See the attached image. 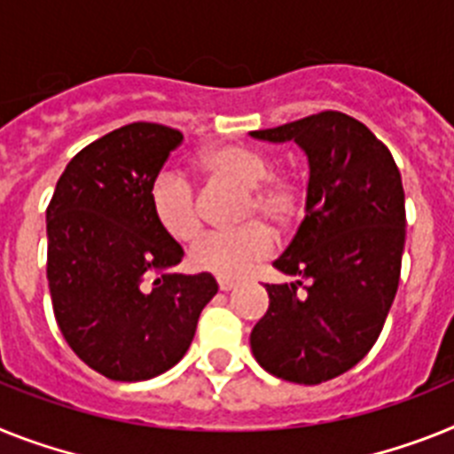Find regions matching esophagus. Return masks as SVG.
I'll return each mask as SVG.
<instances>
[{
  "mask_svg": "<svg viewBox=\"0 0 454 454\" xmlns=\"http://www.w3.org/2000/svg\"><path fill=\"white\" fill-rule=\"evenodd\" d=\"M235 286H238V284H235L233 279H219V288H221V291H233Z\"/></svg>",
  "mask_w": 454,
  "mask_h": 454,
  "instance_id": "esophagus-1",
  "label": "esophagus"
}]
</instances>
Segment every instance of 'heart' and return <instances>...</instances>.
I'll return each instance as SVG.
<instances>
[{
  "label": "heart",
  "instance_id": "b5f03b06",
  "mask_svg": "<svg viewBox=\"0 0 454 454\" xmlns=\"http://www.w3.org/2000/svg\"><path fill=\"white\" fill-rule=\"evenodd\" d=\"M200 168L212 180L228 182L245 192L239 219L254 216L274 228H288L302 216L304 189L291 175H274L272 159L247 145H215L198 156ZM150 207L156 223L177 242H189L203 228L193 182L177 168L156 173L150 186ZM274 251V235L261 221L223 233L200 238L189 251L196 270L216 274L221 279H238L256 268Z\"/></svg>",
  "mask_w": 454,
  "mask_h": 454
}]
</instances>
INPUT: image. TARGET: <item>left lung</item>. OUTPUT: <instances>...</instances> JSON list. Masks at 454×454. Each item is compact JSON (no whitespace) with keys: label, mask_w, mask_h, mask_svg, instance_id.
Here are the masks:
<instances>
[{"label":"left lung","mask_w":454,"mask_h":454,"mask_svg":"<svg viewBox=\"0 0 454 454\" xmlns=\"http://www.w3.org/2000/svg\"><path fill=\"white\" fill-rule=\"evenodd\" d=\"M251 136L295 140L309 161L307 215L274 261L295 281L265 284L251 350L277 379L318 386L356 367L383 330L406 239L402 175L386 145L337 110Z\"/></svg>","instance_id":"1"}]
</instances>
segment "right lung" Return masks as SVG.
Instances as JSON below:
<instances>
[{
    "mask_svg": "<svg viewBox=\"0 0 454 454\" xmlns=\"http://www.w3.org/2000/svg\"><path fill=\"white\" fill-rule=\"evenodd\" d=\"M177 129L133 121L68 161L45 209L48 286L75 356L106 379L147 380L180 363L219 286L170 272L184 251L156 223L150 186Z\"/></svg>",
    "mask_w": 454,
    "mask_h": 454,
    "instance_id": "add662e5",
    "label": "right lung"
}]
</instances>
